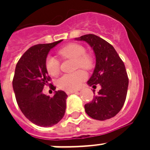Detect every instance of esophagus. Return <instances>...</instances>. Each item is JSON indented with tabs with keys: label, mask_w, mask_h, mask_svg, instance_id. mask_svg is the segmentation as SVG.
Instances as JSON below:
<instances>
[{
	"label": "esophagus",
	"mask_w": 150,
	"mask_h": 150,
	"mask_svg": "<svg viewBox=\"0 0 150 150\" xmlns=\"http://www.w3.org/2000/svg\"><path fill=\"white\" fill-rule=\"evenodd\" d=\"M78 91H67L66 92V93L68 94V95H70V94L72 93H77Z\"/></svg>",
	"instance_id": "esophagus-1"
}]
</instances>
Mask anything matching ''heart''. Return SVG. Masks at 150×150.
Listing matches in <instances>:
<instances>
[{
    "label": "heart",
    "instance_id": "heart-1",
    "mask_svg": "<svg viewBox=\"0 0 150 150\" xmlns=\"http://www.w3.org/2000/svg\"><path fill=\"white\" fill-rule=\"evenodd\" d=\"M58 54L62 58L74 59L75 69L82 68L86 70L91 69L93 66V59L86 54V49L78 43H70L58 50ZM46 69L51 76H57L60 72V63L55 57L49 56L45 62ZM86 79V74L82 70L76 71L70 74H64L58 80V86L65 91H74L82 86Z\"/></svg>",
    "mask_w": 150,
    "mask_h": 150
}]
</instances>
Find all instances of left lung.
<instances>
[{
  "label": "left lung",
  "mask_w": 150,
  "mask_h": 150,
  "mask_svg": "<svg viewBox=\"0 0 150 150\" xmlns=\"http://www.w3.org/2000/svg\"><path fill=\"white\" fill-rule=\"evenodd\" d=\"M75 40L86 41L93 48L96 66L87 82L93 88L97 84L101 86L92 102L85 104V110L99 121L111 118L123 107L127 96L128 78L125 64L114 47L96 35L87 34Z\"/></svg>",
  "instance_id": "1"
}]
</instances>
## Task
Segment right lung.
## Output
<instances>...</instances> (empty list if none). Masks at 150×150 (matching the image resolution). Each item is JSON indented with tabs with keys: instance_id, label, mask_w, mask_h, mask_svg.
<instances>
[{
	"instance_id": "right-lung-1",
	"label": "right lung",
	"mask_w": 150,
	"mask_h": 150,
	"mask_svg": "<svg viewBox=\"0 0 150 150\" xmlns=\"http://www.w3.org/2000/svg\"><path fill=\"white\" fill-rule=\"evenodd\" d=\"M61 41L33 46L25 52L15 67L12 86L18 105L26 118L41 127L56 125L65 113L68 96L64 92L55 91L52 97L43 93L44 86L50 85V81L46 59L49 51ZM52 87L55 90L53 85Z\"/></svg>"
}]
</instances>
